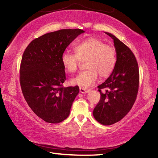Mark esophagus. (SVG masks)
Instances as JSON below:
<instances>
[{
	"instance_id": "1",
	"label": "esophagus",
	"mask_w": 158,
	"mask_h": 158,
	"mask_svg": "<svg viewBox=\"0 0 158 158\" xmlns=\"http://www.w3.org/2000/svg\"><path fill=\"white\" fill-rule=\"evenodd\" d=\"M79 91L81 93H89L90 89H84V88H79Z\"/></svg>"
}]
</instances>
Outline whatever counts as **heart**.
Returning <instances> with one entry per match:
<instances>
[{
  "mask_svg": "<svg viewBox=\"0 0 158 158\" xmlns=\"http://www.w3.org/2000/svg\"><path fill=\"white\" fill-rule=\"evenodd\" d=\"M75 53L64 52L61 56V63L67 72L74 73L78 69L81 61H85L86 70L80 73L71 79V84L83 88L93 85L98 79L106 78L113 73L116 65V49L105 44L95 37H88L74 47Z\"/></svg>",
  "mask_w": 158,
  "mask_h": 158,
  "instance_id": "1",
  "label": "heart"
}]
</instances>
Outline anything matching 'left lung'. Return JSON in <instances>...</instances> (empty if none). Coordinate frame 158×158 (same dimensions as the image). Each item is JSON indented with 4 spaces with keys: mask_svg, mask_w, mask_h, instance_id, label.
I'll use <instances>...</instances> for the list:
<instances>
[{
    "mask_svg": "<svg viewBox=\"0 0 158 158\" xmlns=\"http://www.w3.org/2000/svg\"><path fill=\"white\" fill-rule=\"evenodd\" d=\"M114 40L117 55L116 65L106 81L98 85L100 100L93 110L96 121L110 125L126 116L137 98L139 73L136 58L124 43L109 33H105ZM106 89L102 93L101 90Z\"/></svg>",
    "mask_w": 158,
    "mask_h": 158,
    "instance_id": "8db88e82",
    "label": "left lung"
}]
</instances>
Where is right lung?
I'll list each match as a JSON object with an SVG mask.
<instances>
[{
    "instance_id": "1",
    "label": "right lung",
    "mask_w": 158,
    "mask_h": 158,
    "mask_svg": "<svg viewBox=\"0 0 158 158\" xmlns=\"http://www.w3.org/2000/svg\"><path fill=\"white\" fill-rule=\"evenodd\" d=\"M81 29H62L33 40L25 49L20 65L23 97L37 116L50 123L68 117L79 86L63 87L66 77L61 56Z\"/></svg>"
}]
</instances>
